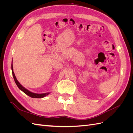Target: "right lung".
Instances as JSON below:
<instances>
[{
    "mask_svg": "<svg viewBox=\"0 0 133 133\" xmlns=\"http://www.w3.org/2000/svg\"><path fill=\"white\" fill-rule=\"evenodd\" d=\"M11 70H12V74H13V76L14 78V80L15 81V83L17 84V87H18L19 89L20 90H21L23 92H24L25 94L29 96L31 98H42L45 97L46 95L48 94H49L50 92H46V93H43V94H37V93H34V92H31L29 91V90H28L26 88H25L24 87H23L20 83L18 81V80L17 79V78L14 74V73L13 71V60H12V63H11Z\"/></svg>",
    "mask_w": 133,
    "mask_h": 133,
    "instance_id": "add662e5",
    "label": "right lung"
}]
</instances>
